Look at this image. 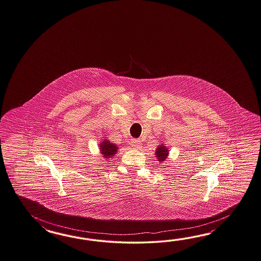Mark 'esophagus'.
I'll use <instances>...</instances> for the list:
<instances>
[{
  "label": "esophagus",
  "mask_w": 261,
  "mask_h": 261,
  "mask_svg": "<svg viewBox=\"0 0 261 261\" xmlns=\"http://www.w3.org/2000/svg\"><path fill=\"white\" fill-rule=\"evenodd\" d=\"M131 145L135 149H140V147H141V142H140V140H133L132 142H131Z\"/></svg>",
  "instance_id": "esophagus-1"
}]
</instances>
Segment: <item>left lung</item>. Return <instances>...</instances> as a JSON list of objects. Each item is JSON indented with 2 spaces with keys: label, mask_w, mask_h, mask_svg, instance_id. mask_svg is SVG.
<instances>
[{
  "label": "left lung",
  "mask_w": 261,
  "mask_h": 261,
  "mask_svg": "<svg viewBox=\"0 0 261 261\" xmlns=\"http://www.w3.org/2000/svg\"><path fill=\"white\" fill-rule=\"evenodd\" d=\"M168 154H169V150L167 149V147L165 146V144H160L156 151H155V155L159 159V162H162V161H165L167 158H168Z\"/></svg>",
  "instance_id": "8db88e82"
}]
</instances>
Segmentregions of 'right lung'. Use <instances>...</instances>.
<instances>
[{"instance_id": "1", "label": "right lung", "mask_w": 261, "mask_h": 261, "mask_svg": "<svg viewBox=\"0 0 261 261\" xmlns=\"http://www.w3.org/2000/svg\"><path fill=\"white\" fill-rule=\"evenodd\" d=\"M100 151L103 159H112V156L118 151V147L108 140H102L100 144Z\"/></svg>"}]
</instances>
